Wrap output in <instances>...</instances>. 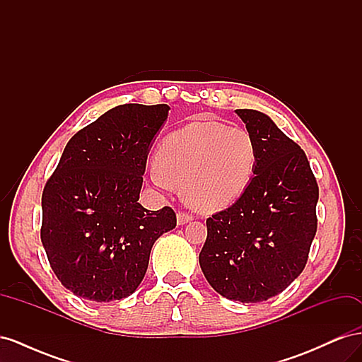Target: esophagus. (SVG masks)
Returning a JSON list of instances; mask_svg holds the SVG:
<instances>
[{
	"instance_id": "34e87169",
	"label": "esophagus",
	"mask_w": 362,
	"mask_h": 362,
	"mask_svg": "<svg viewBox=\"0 0 362 362\" xmlns=\"http://www.w3.org/2000/svg\"><path fill=\"white\" fill-rule=\"evenodd\" d=\"M193 218V216L192 214H189V213H184V211H180L178 214H177V221H178V225H185L187 222H190Z\"/></svg>"
}]
</instances>
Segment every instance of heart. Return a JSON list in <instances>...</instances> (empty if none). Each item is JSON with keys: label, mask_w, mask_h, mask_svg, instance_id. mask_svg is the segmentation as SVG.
<instances>
[{"label": "heart", "mask_w": 362, "mask_h": 362, "mask_svg": "<svg viewBox=\"0 0 362 362\" xmlns=\"http://www.w3.org/2000/svg\"><path fill=\"white\" fill-rule=\"evenodd\" d=\"M255 139L242 127L192 122L161 141L151 178L161 189L182 185L194 210L214 213L235 202L257 168Z\"/></svg>", "instance_id": "heart-1"}]
</instances>
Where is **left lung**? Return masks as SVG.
Listing matches in <instances>:
<instances>
[{"mask_svg": "<svg viewBox=\"0 0 362 362\" xmlns=\"http://www.w3.org/2000/svg\"><path fill=\"white\" fill-rule=\"evenodd\" d=\"M235 113L255 139L257 168L245 193L206 218L199 264L223 298L255 303L286 290L305 269L317 231L319 185L303 149L267 115Z\"/></svg>", "mask_w": 362, "mask_h": 362, "instance_id": "8db88e82", "label": "left lung"}]
</instances>
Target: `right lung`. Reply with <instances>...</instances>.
<instances>
[{"label":"right lung","instance_id":"obj_1","mask_svg":"<svg viewBox=\"0 0 362 362\" xmlns=\"http://www.w3.org/2000/svg\"><path fill=\"white\" fill-rule=\"evenodd\" d=\"M169 105L124 104L80 129L42 193L40 240L59 281L87 300L134 293L156 240L177 226L170 206L139 204L146 158Z\"/></svg>","mask_w":362,"mask_h":362}]
</instances>
